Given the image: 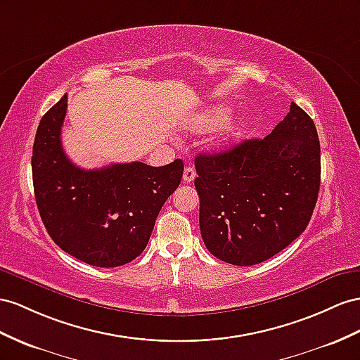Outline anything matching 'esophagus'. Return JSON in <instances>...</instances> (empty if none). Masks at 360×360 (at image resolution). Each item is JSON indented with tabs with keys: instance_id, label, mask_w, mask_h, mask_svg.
I'll return each instance as SVG.
<instances>
[{
	"instance_id": "34e87169",
	"label": "esophagus",
	"mask_w": 360,
	"mask_h": 360,
	"mask_svg": "<svg viewBox=\"0 0 360 360\" xmlns=\"http://www.w3.org/2000/svg\"><path fill=\"white\" fill-rule=\"evenodd\" d=\"M196 178V170L193 167H186V170H184V174H182V179L184 182H193Z\"/></svg>"
}]
</instances>
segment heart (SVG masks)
<instances>
[{
  "instance_id": "1",
  "label": "heart",
  "mask_w": 360,
  "mask_h": 360,
  "mask_svg": "<svg viewBox=\"0 0 360 360\" xmlns=\"http://www.w3.org/2000/svg\"><path fill=\"white\" fill-rule=\"evenodd\" d=\"M229 115H231V110H229L228 108H214V109L208 110V112H205L204 115H200L196 120L195 126L198 129H211V127L222 126L228 122ZM236 134H237V129L229 127L226 132V136H234Z\"/></svg>"
}]
</instances>
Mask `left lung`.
I'll use <instances>...</instances> for the list:
<instances>
[{
    "label": "left lung",
    "mask_w": 360,
    "mask_h": 360,
    "mask_svg": "<svg viewBox=\"0 0 360 360\" xmlns=\"http://www.w3.org/2000/svg\"><path fill=\"white\" fill-rule=\"evenodd\" d=\"M195 165L200 234L219 260L262 263L309 225L321 184V147L315 123L293 101L263 140L200 153Z\"/></svg>",
    "instance_id": "left-lung-1"
}]
</instances>
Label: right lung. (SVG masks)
I'll return each instance as SVG.
<instances>
[{
    "label": "right lung",
    "mask_w": 360,
    "mask_h": 360,
    "mask_svg": "<svg viewBox=\"0 0 360 360\" xmlns=\"http://www.w3.org/2000/svg\"><path fill=\"white\" fill-rule=\"evenodd\" d=\"M67 94L41 118L33 144L34 199L60 250L98 268L132 262L149 242L164 202L178 188L184 162H144L85 170L63 152Z\"/></svg>",
    "instance_id": "obj_1"
}]
</instances>
